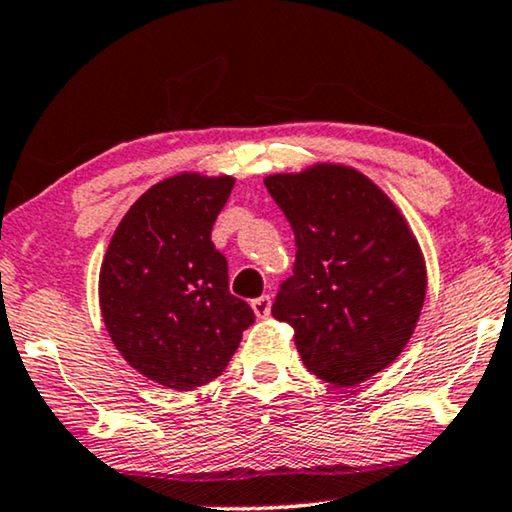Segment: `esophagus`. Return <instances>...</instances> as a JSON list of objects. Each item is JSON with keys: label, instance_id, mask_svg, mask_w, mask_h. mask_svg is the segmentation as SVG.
I'll return each mask as SVG.
<instances>
[{"label": "esophagus", "instance_id": "esophagus-1", "mask_svg": "<svg viewBox=\"0 0 512 512\" xmlns=\"http://www.w3.org/2000/svg\"><path fill=\"white\" fill-rule=\"evenodd\" d=\"M270 307H272V300L270 296H261V298H254L251 300V310H254V314L258 319H265L270 314Z\"/></svg>", "mask_w": 512, "mask_h": 512}]
</instances>
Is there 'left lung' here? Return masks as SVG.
I'll return each mask as SVG.
<instances>
[{
	"label": "left lung",
	"instance_id": "obj_1",
	"mask_svg": "<svg viewBox=\"0 0 512 512\" xmlns=\"http://www.w3.org/2000/svg\"><path fill=\"white\" fill-rule=\"evenodd\" d=\"M265 188L293 235V275L272 317L293 328L305 368L356 387L396 361L426 296L422 249L394 202L345 165L272 174Z\"/></svg>",
	"mask_w": 512,
	"mask_h": 512
}]
</instances>
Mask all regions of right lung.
Listing matches in <instances>:
<instances>
[{
	"instance_id": "obj_1",
	"label": "right lung",
	"mask_w": 512,
	"mask_h": 512,
	"mask_svg": "<svg viewBox=\"0 0 512 512\" xmlns=\"http://www.w3.org/2000/svg\"><path fill=\"white\" fill-rule=\"evenodd\" d=\"M233 177L177 174L128 209L100 268V310L125 361L167 389L212 382L233 359L254 310L228 291L212 228Z\"/></svg>"
}]
</instances>
